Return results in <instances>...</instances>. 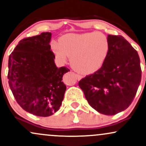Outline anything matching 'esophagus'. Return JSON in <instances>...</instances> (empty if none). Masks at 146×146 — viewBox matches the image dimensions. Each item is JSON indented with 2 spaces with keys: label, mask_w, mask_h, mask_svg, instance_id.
I'll list each match as a JSON object with an SVG mask.
<instances>
[{
  "label": "esophagus",
  "mask_w": 146,
  "mask_h": 146,
  "mask_svg": "<svg viewBox=\"0 0 146 146\" xmlns=\"http://www.w3.org/2000/svg\"><path fill=\"white\" fill-rule=\"evenodd\" d=\"M76 76L77 79H78V80H80V79H81L82 78H83V76H82L81 75H80V74H76Z\"/></svg>",
  "instance_id": "34e87169"
}]
</instances>
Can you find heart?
Masks as SVG:
<instances>
[{"mask_svg": "<svg viewBox=\"0 0 146 146\" xmlns=\"http://www.w3.org/2000/svg\"><path fill=\"white\" fill-rule=\"evenodd\" d=\"M56 59L64 63L70 57L71 66L83 74H90L102 67L109 54L110 43L100 32L69 33L51 44Z\"/></svg>", "mask_w": 146, "mask_h": 146, "instance_id": "b5f03b06", "label": "heart"}]
</instances>
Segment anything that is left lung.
Returning a JSON list of instances; mask_svg holds the SVG:
<instances>
[{"label":"left lung","instance_id":"left-lung-1","mask_svg":"<svg viewBox=\"0 0 146 146\" xmlns=\"http://www.w3.org/2000/svg\"><path fill=\"white\" fill-rule=\"evenodd\" d=\"M110 50L100 70L78 83L87 102L100 113L113 115L126 110L141 79L137 52L121 36L109 35Z\"/></svg>","mask_w":146,"mask_h":146}]
</instances>
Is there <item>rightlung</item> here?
<instances>
[{
	"label": "right lung",
	"instance_id": "right-lung-1",
	"mask_svg": "<svg viewBox=\"0 0 146 146\" xmlns=\"http://www.w3.org/2000/svg\"><path fill=\"white\" fill-rule=\"evenodd\" d=\"M52 33L22 39L9 55V85L19 105L40 117H48L61 107L66 86L62 81L65 67L58 68L51 51Z\"/></svg>",
	"mask_w": 146,
	"mask_h": 146
}]
</instances>
